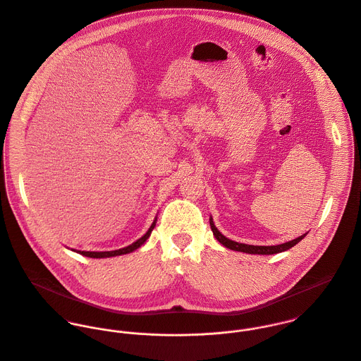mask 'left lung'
Here are the masks:
<instances>
[{
	"mask_svg": "<svg viewBox=\"0 0 361 361\" xmlns=\"http://www.w3.org/2000/svg\"><path fill=\"white\" fill-rule=\"evenodd\" d=\"M209 225H211V229L214 232V236L216 238V240L221 245H224L226 249H231V250H235V252H243V253H249V255H277V253H281V252H286V250L294 247L298 242H301L307 236V233H304V235H301L300 238H297L294 240H290V242H286V243H281V245H276V246H255V245L239 243V242L231 240L226 236H224L218 231V228L215 226L212 216L209 218Z\"/></svg>",
	"mask_w": 361,
	"mask_h": 361,
	"instance_id": "left-lung-1",
	"label": "left lung"
}]
</instances>
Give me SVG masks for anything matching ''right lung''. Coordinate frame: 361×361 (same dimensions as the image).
I'll list each match as a JSON object with an SVG mask.
<instances>
[{
  "label": "right lung",
  "instance_id": "add662e5",
  "mask_svg": "<svg viewBox=\"0 0 361 361\" xmlns=\"http://www.w3.org/2000/svg\"><path fill=\"white\" fill-rule=\"evenodd\" d=\"M156 222H157V218H154L153 224L150 225V228L147 229V232H146L142 238H139L136 242H133L132 245H129V246H126V247H122V249H118V250H111V252H85V250H74V249H71V250L75 252V253H80V255H82V256H85V257H91V259H106V257H115V256L128 255V253H132V252H135L136 249H139V247L149 239L152 231H153L154 226H156Z\"/></svg>",
  "mask_w": 361,
  "mask_h": 361
}]
</instances>
